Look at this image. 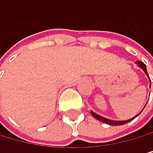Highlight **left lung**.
Here are the masks:
<instances>
[{
    "mask_svg": "<svg viewBox=\"0 0 153 153\" xmlns=\"http://www.w3.org/2000/svg\"><path fill=\"white\" fill-rule=\"evenodd\" d=\"M136 64L138 65V66H139L141 69H142V70L145 72L146 75H147V76L149 78V75H148V72H147V67H146L145 63H144V62H141V61H136ZM149 81H150V78H149ZM149 87H150V85H149ZM144 108H145V107H144ZM90 113H91V115H92V116L97 119V120H99V121L102 122V123H107V125H110V126H123V125H126V123H129L130 121L133 120V119H135L137 116H139L141 112L138 114V115H136L135 117L129 119V120H126V121H113V120H109V119H106V118H103V117H102V116H100V115H98V114H96V113L93 112V111H90Z\"/></svg>",
    "mask_w": 153,
    "mask_h": 153,
    "instance_id": "1",
    "label": "left lung"
}]
</instances>
